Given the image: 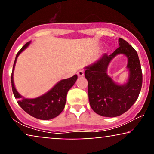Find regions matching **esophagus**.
Here are the masks:
<instances>
[{
  "instance_id": "34e87169",
  "label": "esophagus",
  "mask_w": 154,
  "mask_h": 154,
  "mask_svg": "<svg viewBox=\"0 0 154 154\" xmlns=\"http://www.w3.org/2000/svg\"><path fill=\"white\" fill-rule=\"evenodd\" d=\"M77 74L79 77H83V75H84V72H83V71H82V70H80V71H78Z\"/></svg>"
}]
</instances>
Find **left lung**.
Segmentation results:
<instances>
[{
    "label": "left lung",
    "mask_w": 154,
    "mask_h": 154,
    "mask_svg": "<svg viewBox=\"0 0 154 154\" xmlns=\"http://www.w3.org/2000/svg\"><path fill=\"white\" fill-rule=\"evenodd\" d=\"M119 43L120 46L113 54H105L85 71L90 106L102 116L116 117L124 113L135 103L141 89L143 78L137 52L123 38L119 39ZM121 53L128 58L130 72L128 83L123 86L113 82L106 73L110 60Z\"/></svg>",
    "instance_id": "1"
}]
</instances>
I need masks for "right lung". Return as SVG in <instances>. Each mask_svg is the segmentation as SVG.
<instances>
[{
	"label": "right lung",
	"mask_w": 154,
	"mask_h": 154,
	"mask_svg": "<svg viewBox=\"0 0 154 154\" xmlns=\"http://www.w3.org/2000/svg\"><path fill=\"white\" fill-rule=\"evenodd\" d=\"M29 43L30 42L26 43L16 55V60L13 64L12 73H11V85H12L13 93L15 98L18 99L17 102L18 105L26 113L36 119L41 120H49L58 116L63 111L65 107L67 93L76 81L78 76L77 75H74L69 79L61 80L48 93L38 98H33V99L23 98L15 88L13 78V70L19 54L24 49L27 48Z\"/></svg>",
	"instance_id": "right-lung-1"
}]
</instances>
